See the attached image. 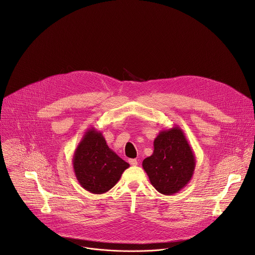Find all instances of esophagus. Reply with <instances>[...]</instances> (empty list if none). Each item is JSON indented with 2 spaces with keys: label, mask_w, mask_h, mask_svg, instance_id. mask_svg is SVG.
<instances>
[{
  "label": "esophagus",
  "mask_w": 255,
  "mask_h": 255,
  "mask_svg": "<svg viewBox=\"0 0 255 255\" xmlns=\"http://www.w3.org/2000/svg\"><path fill=\"white\" fill-rule=\"evenodd\" d=\"M128 163H129L131 166H136L138 162H137L136 159H129V160H128Z\"/></svg>",
  "instance_id": "obj_1"
}]
</instances>
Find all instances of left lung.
Masks as SVG:
<instances>
[{
  "instance_id": "8db88e82",
  "label": "left lung",
  "mask_w": 255,
  "mask_h": 255,
  "mask_svg": "<svg viewBox=\"0 0 255 255\" xmlns=\"http://www.w3.org/2000/svg\"><path fill=\"white\" fill-rule=\"evenodd\" d=\"M195 164L192 148L182 128L176 126L159 132L153 154L143 160L142 167L157 191L172 195L191 180Z\"/></svg>"
}]
</instances>
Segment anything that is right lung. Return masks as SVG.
<instances>
[{
	"instance_id": "1",
	"label": "right lung",
	"mask_w": 255,
	"mask_h": 255,
	"mask_svg": "<svg viewBox=\"0 0 255 255\" xmlns=\"http://www.w3.org/2000/svg\"><path fill=\"white\" fill-rule=\"evenodd\" d=\"M73 166L75 177L84 189L102 194L119 182L129 164L110 149L101 131L91 128L74 151Z\"/></svg>"
}]
</instances>
